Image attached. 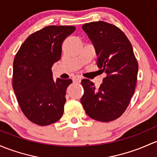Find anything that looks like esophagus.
<instances>
[{"label": "esophagus", "mask_w": 157, "mask_h": 157, "mask_svg": "<svg viewBox=\"0 0 157 157\" xmlns=\"http://www.w3.org/2000/svg\"><path fill=\"white\" fill-rule=\"evenodd\" d=\"M81 80H82V78L80 76H75V78H73V82H80Z\"/></svg>", "instance_id": "34e87169"}]
</instances>
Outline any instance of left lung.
<instances>
[{
  "label": "left lung",
  "mask_w": 157,
  "mask_h": 157,
  "mask_svg": "<svg viewBox=\"0 0 157 157\" xmlns=\"http://www.w3.org/2000/svg\"><path fill=\"white\" fill-rule=\"evenodd\" d=\"M97 53V67L107 74L97 89L89 79L82 80L81 102L86 114L109 122L121 117L130 102L137 82L138 65L130 42L115 25L94 21L82 25Z\"/></svg>",
  "instance_id": "obj_1"
}]
</instances>
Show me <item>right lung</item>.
Returning <instances> with one entry per match:
<instances>
[{"label": "right lung", "instance_id": "obj_1", "mask_svg": "<svg viewBox=\"0 0 157 157\" xmlns=\"http://www.w3.org/2000/svg\"><path fill=\"white\" fill-rule=\"evenodd\" d=\"M74 26L50 25L32 33L13 61V88L21 111L31 122L47 126L63 115L71 79L53 78L52 67L61 57L63 40Z\"/></svg>", "mask_w": 157, "mask_h": 157}]
</instances>
